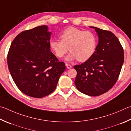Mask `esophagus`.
<instances>
[{
    "mask_svg": "<svg viewBox=\"0 0 131 131\" xmlns=\"http://www.w3.org/2000/svg\"><path fill=\"white\" fill-rule=\"evenodd\" d=\"M65 65L66 67H67V68L68 69H70L71 68H72V65H70V64H68V63H66Z\"/></svg>",
    "mask_w": 131,
    "mask_h": 131,
    "instance_id": "obj_1",
    "label": "esophagus"
}]
</instances>
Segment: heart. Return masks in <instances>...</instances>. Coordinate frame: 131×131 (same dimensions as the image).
I'll return each instance as SVG.
<instances>
[{
	"label": "heart",
	"instance_id": "heart-1",
	"mask_svg": "<svg viewBox=\"0 0 131 131\" xmlns=\"http://www.w3.org/2000/svg\"><path fill=\"white\" fill-rule=\"evenodd\" d=\"M60 37L61 40L53 39L50 42V48L58 58L63 57L69 50L68 61L77 59L80 62H85L96 52L97 37L90 31L70 27L62 32Z\"/></svg>",
	"mask_w": 131,
	"mask_h": 131
}]
</instances>
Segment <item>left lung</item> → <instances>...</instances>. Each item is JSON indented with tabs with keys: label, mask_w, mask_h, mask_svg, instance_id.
Wrapping results in <instances>:
<instances>
[{
	"label": "left lung",
	"mask_w": 131,
	"mask_h": 131,
	"mask_svg": "<svg viewBox=\"0 0 131 131\" xmlns=\"http://www.w3.org/2000/svg\"><path fill=\"white\" fill-rule=\"evenodd\" d=\"M95 28L99 41L94 54L81 65L77 71L75 85L82 93L98 96L107 92L116 84L124 59V50L119 40L110 31Z\"/></svg>",
	"instance_id": "8db88e82"
}]
</instances>
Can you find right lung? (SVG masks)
Wrapping results in <instances>:
<instances>
[{
  "label": "right lung",
  "mask_w": 131,
  "mask_h": 131,
  "mask_svg": "<svg viewBox=\"0 0 131 131\" xmlns=\"http://www.w3.org/2000/svg\"><path fill=\"white\" fill-rule=\"evenodd\" d=\"M51 32L40 26L19 33L12 42L7 63L18 89L27 96L42 98L56 89L66 69L50 51Z\"/></svg>",
  "instance_id": "obj_1"
}]
</instances>
